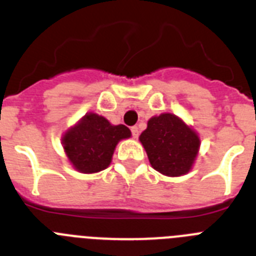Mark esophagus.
Returning <instances> with one entry per match:
<instances>
[{"label":"esophagus","mask_w":256,"mask_h":256,"mask_svg":"<svg viewBox=\"0 0 256 256\" xmlns=\"http://www.w3.org/2000/svg\"><path fill=\"white\" fill-rule=\"evenodd\" d=\"M131 134H132L134 138L139 136V128H138L136 126H132V128H131Z\"/></svg>","instance_id":"obj_1"}]
</instances>
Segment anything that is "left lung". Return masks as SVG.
Listing matches in <instances>:
<instances>
[{
    "instance_id": "1",
    "label": "left lung",
    "mask_w": 256,
    "mask_h": 256,
    "mask_svg": "<svg viewBox=\"0 0 256 256\" xmlns=\"http://www.w3.org/2000/svg\"><path fill=\"white\" fill-rule=\"evenodd\" d=\"M139 140L152 168L168 176L186 174L200 150L197 132L171 113L152 117Z\"/></svg>"
}]
</instances>
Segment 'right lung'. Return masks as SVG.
Wrapping results in <instances>:
<instances>
[{
  "label": "right lung",
  "instance_id": "obj_1",
  "mask_svg": "<svg viewBox=\"0 0 256 256\" xmlns=\"http://www.w3.org/2000/svg\"><path fill=\"white\" fill-rule=\"evenodd\" d=\"M130 136L125 125H112L103 116L90 112L66 131L62 142L73 168L92 174L108 168L117 143Z\"/></svg>",
  "mask_w": 256,
  "mask_h": 256
}]
</instances>
